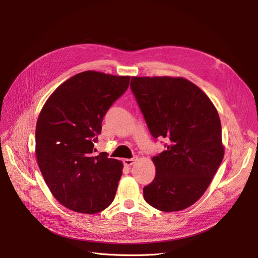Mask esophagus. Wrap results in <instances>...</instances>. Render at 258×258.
Wrapping results in <instances>:
<instances>
[{
  "mask_svg": "<svg viewBox=\"0 0 258 258\" xmlns=\"http://www.w3.org/2000/svg\"><path fill=\"white\" fill-rule=\"evenodd\" d=\"M137 160H138L137 157H133L132 159H123V164L125 166H132Z\"/></svg>",
  "mask_w": 258,
  "mask_h": 258,
  "instance_id": "obj_1",
  "label": "esophagus"
}]
</instances>
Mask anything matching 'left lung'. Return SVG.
I'll list each match as a JSON object with an SVG mask.
<instances>
[{"instance_id":"1","label":"left lung","mask_w":258,"mask_h":258,"mask_svg":"<svg viewBox=\"0 0 258 258\" xmlns=\"http://www.w3.org/2000/svg\"><path fill=\"white\" fill-rule=\"evenodd\" d=\"M131 90L152 136L167 140L153 158L156 175L143 188L144 200L161 211L186 209L205 192L224 158L218 111L182 77H132Z\"/></svg>"}]
</instances>
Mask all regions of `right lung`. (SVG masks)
<instances>
[{
	"label": "right lung",
	"instance_id": "right-lung-1",
	"mask_svg": "<svg viewBox=\"0 0 258 258\" xmlns=\"http://www.w3.org/2000/svg\"><path fill=\"white\" fill-rule=\"evenodd\" d=\"M131 76L86 71L66 80L46 101L35 130L37 163L61 205L80 213L104 210L115 199L123 164L93 155L108 108Z\"/></svg>",
	"mask_w": 258,
	"mask_h": 258
}]
</instances>
